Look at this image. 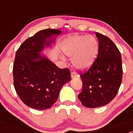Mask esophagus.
Here are the masks:
<instances>
[{"mask_svg": "<svg viewBox=\"0 0 133 133\" xmlns=\"http://www.w3.org/2000/svg\"><path fill=\"white\" fill-rule=\"evenodd\" d=\"M77 77V74L75 72H71V77L72 78H76Z\"/></svg>", "mask_w": 133, "mask_h": 133, "instance_id": "esophagus-1", "label": "esophagus"}]
</instances>
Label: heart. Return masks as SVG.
Masks as SVG:
<instances>
[{
	"label": "heart",
	"mask_w": 133,
	"mask_h": 133,
	"mask_svg": "<svg viewBox=\"0 0 133 133\" xmlns=\"http://www.w3.org/2000/svg\"><path fill=\"white\" fill-rule=\"evenodd\" d=\"M98 43L93 36H76L66 40L63 51L72 58V64L76 69L85 70L92 65L98 51Z\"/></svg>",
	"instance_id": "b5f03b06"
}]
</instances>
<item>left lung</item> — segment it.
Masks as SVG:
<instances>
[{
  "mask_svg": "<svg viewBox=\"0 0 133 133\" xmlns=\"http://www.w3.org/2000/svg\"><path fill=\"white\" fill-rule=\"evenodd\" d=\"M98 55L89 70L80 75L83 89L78 95L83 106L97 108L110 103L117 95L123 78L121 55L109 37L96 32Z\"/></svg>",
  "mask_w": 133,
  "mask_h": 133,
  "instance_id": "1",
  "label": "left lung"
}]
</instances>
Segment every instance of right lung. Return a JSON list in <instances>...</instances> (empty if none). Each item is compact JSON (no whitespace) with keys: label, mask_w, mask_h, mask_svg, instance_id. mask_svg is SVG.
I'll list each match as a JSON object with an SVG mask.
<instances>
[{"label":"right lung","mask_w":133,"mask_h":133,"mask_svg":"<svg viewBox=\"0 0 133 133\" xmlns=\"http://www.w3.org/2000/svg\"><path fill=\"white\" fill-rule=\"evenodd\" d=\"M61 30L47 29L27 38L16 52L14 87L22 101L32 109L44 110L56 103L61 88L71 80L69 69H60L39 53L54 42Z\"/></svg>","instance_id":"obj_1"}]
</instances>
